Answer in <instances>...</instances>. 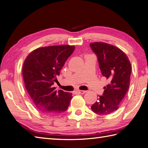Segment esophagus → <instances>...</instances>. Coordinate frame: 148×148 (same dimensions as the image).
<instances>
[{
	"instance_id": "esophagus-1",
	"label": "esophagus",
	"mask_w": 148,
	"mask_h": 148,
	"mask_svg": "<svg viewBox=\"0 0 148 148\" xmlns=\"http://www.w3.org/2000/svg\"><path fill=\"white\" fill-rule=\"evenodd\" d=\"M76 92L78 94H84L86 92V91H85V90H77Z\"/></svg>"
}]
</instances>
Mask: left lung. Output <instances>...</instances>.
Masks as SVG:
<instances>
[{"instance_id": "1", "label": "left lung", "mask_w": 148, "mask_h": 148, "mask_svg": "<svg viewBox=\"0 0 148 148\" xmlns=\"http://www.w3.org/2000/svg\"><path fill=\"white\" fill-rule=\"evenodd\" d=\"M97 55L102 75L110 83L104 87L103 95L92 105L91 109L99 115L116 111L130 87L132 65L128 56L120 49L104 42L90 43Z\"/></svg>"}]
</instances>
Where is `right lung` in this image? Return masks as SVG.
<instances>
[{
  "mask_svg": "<svg viewBox=\"0 0 148 148\" xmlns=\"http://www.w3.org/2000/svg\"><path fill=\"white\" fill-rule=\"evenodd\" d=\"M74 45H51L36 49L24 60L22 75L34 106L43 115L56 116L67 110L72 93L56 90L54 82Z\"/></svg>",
  "mask_w": 148,
  "mask_h": 148,
  "instance_id": "1",
  "label": "right lung"
}]
</instances>
